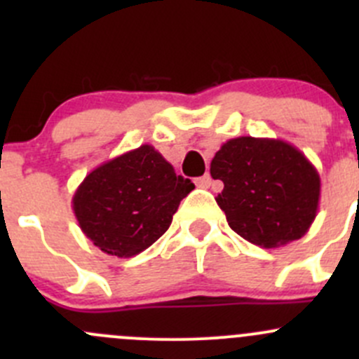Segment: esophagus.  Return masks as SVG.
Returning a JSON list of instances; mask_svg holds the SVG:
<instances>
[{"instance_id": "obj_1", "label": "esophagus", "mask_w": 359, "mask_h": 359, "mask_svg": "<svg viewBox=\"0 0 359 359\" xmlns=\"http://www.w3.org/2000/svg\"><path fill=\"white\" fill-rule=\"evenodd\" d=\"M196 186L198 187H203V189H206V187L212 186V177H210L208 173H206V175L200 177V179H196Z\"/></svg>"}]
</instances>
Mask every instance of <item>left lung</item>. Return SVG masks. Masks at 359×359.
Listing matches in <instances>:
<instances>
[{"label": "left lung", "instance_id": "obj_1", "mask_svg": "<svg viewBox=\"0 0 359 359\" xmlns=\"http://www.w3.org/2000/svg\"><path fill=\"white\" fill-rule=\"evenodd\" d=\"M224 182L215 198L234 233L262 248L300 240L314 222L321 180L304 153L280 139L238 137L210 163Z\"/></svg>", "mask_w": 359, "mask_h": 359}]
</instances>
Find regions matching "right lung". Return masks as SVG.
<instances>
[{
	"label": "right lung",
	"instance_id": "1",
	"mask_svg": "<svg viewBox=\"0 0 359 359\" xmlns=\"http://www.w3.org/2000/svg\"><path fill=\"white\" fill-rule=\"evenodd\" d=\"M194 189L189 179L149 144L97 166L72 196L83 234L119 259L149 248L172 224L180 201Z\"/></svg>",
	"mask_w": 359,
	"mask_h": 359
}]
</instances>
